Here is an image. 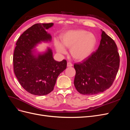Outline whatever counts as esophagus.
I'll return each instance as SVG.
<instances>
[{
	"label": "esophagus",
	"instance_id": "1",
	"mask_svg": "<svg viewBox=\"0 0 130 130\" xmlns=\"http://www.w3.org/2000/svg\"><path fill=\"white\" fill-rule=\"evenodd\" d=\"M72 66H73V64L71 63H70V62L67 63V67H72Z\"/></svg>",
	"mask_w": 130,
	"mask_h": 130
}]
</instances>
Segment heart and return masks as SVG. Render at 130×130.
<instances>
[{"instance_id": "1", "label": "heart", "mask_w": 130, "mask_h": 130, "mask_svg": "<svg viewBox=\"0 0 130 130\" xmlns=\"http://www.w3.org/2000/svg\"><path fill=\"white\" fill-rule=\"evenodd\" d=\"M61 43L55 41L54 45L57 52L65 54L64 48L70 49L72 56L77 61H82L89 56L96 44V37L92 32L83 30H68L60 37Z\"/></svg>"}]
</instances>
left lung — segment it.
<instances>
[{"label":"left lung","mask_w":130,"mask_h":130,"mask_svg":"<svg viewBox=\"0 0 130 130\" xmlns=\"http://www.w3.org/2000/svg\"><path fill=\"white\" fill-rule=\"evenodd\" d=\"M99 48L82 62L75 63L74 84L84 95L103 92L112 86L119 67L117 46L112 39L101 30Z\"/></svg>","instance_id":"1"}]
</instances>
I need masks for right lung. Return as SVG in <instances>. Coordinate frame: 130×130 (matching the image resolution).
Masks as SVG:
<instances>
[{"mask_svg":"<svg viewBox=\"0 0 130 130\" xmlns=\"http://www.w3.org/2000/svg\"><path fill=\"white\" fill-rule=\"evenodd\" d=\"M53 25L38 23L31 26L19 37L14 49L15 75L23 88L34 95H45L53 91L58 76L67 67L66 60H54L49 47L42 53L35 48L42 42H51L52 36L46 30Z\"/></svg>","mask_w":130,"mask_h":130,"instance_id":"obj_1","label":"right lung"}]
</instances>
